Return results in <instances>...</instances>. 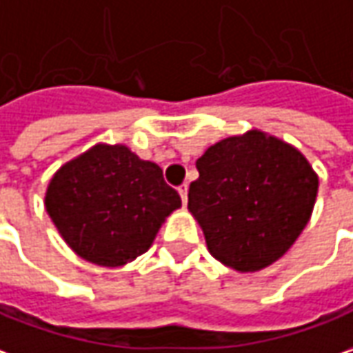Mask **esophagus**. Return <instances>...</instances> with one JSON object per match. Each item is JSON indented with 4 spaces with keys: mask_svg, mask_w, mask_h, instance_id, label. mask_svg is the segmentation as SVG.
Here are the masks:
<instances>
[{
    "mask_svg": "<svg viewBox=\"0 0 353 353\" xmlns=\"http://www.w3.org/2000/svg\"><path fill=\"white\" fill-rule=\"evenodd\" d=\"M179 194H181L182 203L186 205V201H188V184H181V186H179Z\"/></svg>",
    "mask_w": 353,
    "mask_h": 353,
    "instance_id": "1",
    "label": "esophagus"
}]
</instances>
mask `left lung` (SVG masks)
I'll return each instance as SVG.
<instances>
[{
  "instance_id": "left-lung-1",
  "label": "left lung",
  "mask_w": 353,
  "mask_h": 353,
  "mask_svg": "<svg viewBox=\"0 0 353 353\" xmlns=\"http://www.w3.org/2000/svg\"><path fill=\"white\" fill-rule=\"evenodd\" d=\"M188 209L209 254L240 273L283 257L300 236L317 198L319 179L294 145L248 130L205 150L196 161Z\"/></svg>"
}]
</instances>
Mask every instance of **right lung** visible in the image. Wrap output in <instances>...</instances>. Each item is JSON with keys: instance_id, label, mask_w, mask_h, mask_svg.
<instances>
[{"instance_id": "right-lung-1", "label": "right lung", "mask_w": 353, "mask_h": 353, "mask_svg": "<svg viewBox=\"0 0 353 353\" xmlns=\"http://www.w3.org/2000/svg\"><path fill=\"white\" fill-rule=\"evenodd\" d=\"M179 208L181 196L163 181L161 167L121 144H98L65 163L46 192V211L63 240L101 267L148 252Z\"/></svg>"}]
</instances>
